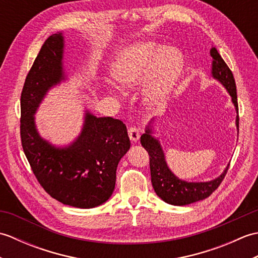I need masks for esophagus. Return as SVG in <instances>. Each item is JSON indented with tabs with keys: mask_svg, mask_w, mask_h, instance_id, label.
<instances>
[{
	"mask_svg": "<svg viewBox=\"0 0 258 258\" xmlns=\"http://www.w3.org/2000/svg\"><path fill=\"white\" fill-rule=\"evenodd\" d=\"M140 130L136 128V127H130L128 128V138L130 140L136 143L140 140Z\"/></svg>",
	"mask_w": 258,
	"mask_h": 258,
	"instance_id": "34e87169",
	"label": "esophagus"
}]
</instances>
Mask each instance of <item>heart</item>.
<instances>
[{
  "instance_id": "1",
  "label": "heart",
  "mask_w": 258,
  "mask_h": 258,
  "mask_svg": "<svg viewBox=\"0 0 258 258\" xmlns=\"http://www.w3.org/2000/svg\"><path fill=\"white\" fill-rule=\"evenodd\" d=\"M184 70V56L175 47L145 41L120 52L112 65V76L125 90L142 85V100L150 109L166 103Z\"/></svg>"
}]
</instances>
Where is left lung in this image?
<instances>
[{
	"label": "left lung",
	"mask_w": 258,
	"mask_h": 258,
	"mask_svg": "<svg viewBox=\"0 0 258 258\" xmlns=\"http://www.w3.org/2000/svg\"><path fill=\"white\" fill-rule=\"evenodd\" d=\"M210 53L213 58L211 75L214 80L218 81L225 87L231 96L232 103L234 104L235 111L237 114L235 124H236V128L238 131L239 118L237 93L233 73L215 47H212ZM153 123H154V118L151 119L149 125L146 126L145 133L141 136V144L150 154L152 185L156 195L167 204L175 206H185L191 204V203L205 200L220 186L224 176L226 175L229 164L220 176L212 180H207V182H187V180L180 179L167 165L165 153L162 149L160 141L153 135L154 134Z\"/></svg>",
	"instance_id": "1"
}]
</instances>
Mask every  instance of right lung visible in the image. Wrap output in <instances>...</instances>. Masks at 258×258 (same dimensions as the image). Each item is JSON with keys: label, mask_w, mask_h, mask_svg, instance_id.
<instances>
[{"label": "right lung", "mask_w": 258, "mask_h": 258, "mask_svg": "<svg viewBox=\"0 0 258 258\" xmlns=\"http://www.w3.org/2000/svg\"><path fill=\"white\" fill-rule=\"evenodd\" d=\"M64 47L62 32L48 36L26 76L21 95L22 146L46 193L65 205L93 208L112 196L118 162L131 142L122 120L97 117L87 109L81 133L68 145H54L38 133L37 108L48 91L68 80Z\"/></svg>", "instance_id": "add662e5"}]
</instances>
